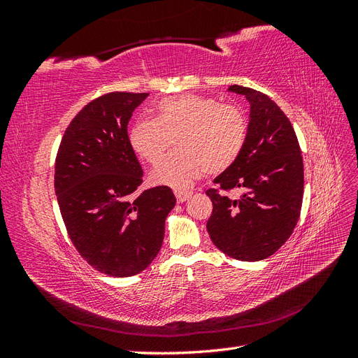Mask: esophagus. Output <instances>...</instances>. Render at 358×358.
Segmentation results:
<instances>
[{
  "instance_id": "34e87169",
  "label": "esophagus",
  "mask_w": 358,
  "mask_h": 358,
  "mask_svg": "<svg viewBox=\"0 0 358 358\" xmlns=\"http://www.w3.org/2000/svg\"><path fill=\"white\" fill-rule=\"evenodd\" d=\"M175 196H176L178 203H183V201H187L192 196V192L183 191V189H175Z\"/></svg>"
}]
</instances>
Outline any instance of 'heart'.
<instances>
[{"mask_svg":"<svg viewBox=\"0 0 358 358\" xmlns=\"http://www.w3.org/2000/svg\"><path fill=\"white\" fill-rule=\"evenodd\" d=\"M248 134L246 116L239 107L210 96L178 95L161 100L155 119H138L129 128L134 152L157 164L176 137L178 154L166 157L152 171L158 185L188 188L194 182L231 167L242 154Z\"/></svg>","mask_w":358,"mask_h":358,"instance_id":"heart-1","label":"heart"}]
</instances>
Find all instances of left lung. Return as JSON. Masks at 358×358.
I'll return each instance as SVG.
<instances>
[{
  "instance_id": "left-lung-1",
  "label": "left lung",
  "mask_w": 358,
  "mask_h": 358,
  "mask_svg": "<svg viewBox=\"0 0 358 358\" xmlns=\"http://www.w3.org/2000/svg\"><path fill=\"white\" fill-rule=\"evenodd\" d=\"M251 104L246 142L234 164L206 194L213 210L208 231L215 246L241 262L273 255L294 231L303 200V158L289 119L263 92L231 85ZM234 189L240 192L231 198Z\"/></svg>"
}]
</instances>
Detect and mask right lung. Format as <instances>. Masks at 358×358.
Instances as JSON below:
<instances>
[{"label": "right lung", "mask_w": 358, "mask_h": 358, "mask_svg": "<svg viewBox=\"0 0 358 358\" xmlns=\"http://www.w3.org/2000/svg\"><path fill=\"white\" fill-rule=\"evenodd\" d=\"M148 95L109 92L86 104L67 127L55 159V194L74 248L115 278L152 263L176 204L169 187L138 191L143 171L127 127Z\"/></svg>", "instance_id": "right-lung-1"}]
</instances>
